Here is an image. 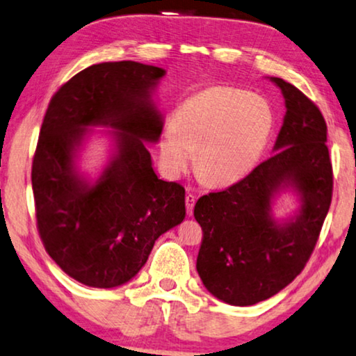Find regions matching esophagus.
<instances>
[{
    "label": "esophagus",
    "instance_id": "34e87169",
    "mask_svg": "<svg viewBox=\"0 0 356 356\" xmlns=\"http://www.w3.org/2000/svg\"><path fill=\"white\" fill-rule=\"evenodd\" d=\"M184 202H186V211H188V215L191 216V215H193V211H194L195 195H193V194H186Z\"/></svg>",
    "mask_w": 356,
    "mask_h": 356
}]
</instances>
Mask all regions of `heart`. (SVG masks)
<instances>
[{
  "instance_id": "1",
  "label": "heart",
  "mask_w": 356,
  "mask_h": 356,
  "mask_svg": "<svg viewBox=\"0 0 356 356\" xmlns=\"http://www.w3.org/2000/svg\"><path fill=\"white\" fill-rule=\"evenodd\" d=\"M273 129L264 98L234 87H211L189 97L161 135V161L178 177L194 161L210 184H232L253 170Z\"/></svg>"
}]
</instances>
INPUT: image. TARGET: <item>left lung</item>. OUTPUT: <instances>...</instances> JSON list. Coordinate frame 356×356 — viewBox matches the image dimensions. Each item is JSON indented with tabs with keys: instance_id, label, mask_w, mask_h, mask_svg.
Returning <instances> with one entry per match:
<instances>
[{
	"instance_id": "left-lung-1",
	"label": "left lung",
	"mask_w": 356,
	"mask_h": 356,
	"mask_svg": "<svg viewBox=\"0 0 356 356\" xmlns=\"http://www.w3.org/2000/svg\"><path fill=\"white\" fill-rule=\"evenodd\" d=\"M286 102L275 154L243 179L202 195L194 216L202 227L197 272L213 296L231 305L269 299L310 259L332 199V163L323 114L298 87L272 78ZM291 182L303 195L300 216L277 227L270 199Z\"/></svg>"
}]
</instances>
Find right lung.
<instances>
[{"mask_svg":"<svg viewBox=\"0 0 356 356\" xmlns=\"http://www.w3.org/2000/svg\"><path fill=\"white\" fill-rule=\"evenodd\" d=\"M165 70L132 60L92 65L52 95L33 156L36 227L49 256L92 288H114L145 266L154 242L184 220V188L152 170L145 141L161 114L151 89ZM111 124L118 156L94 186L72 167L87 124Z\"/></svg>","mask_w":356,"mask_h":356,"instance_id":"right-lung-1","label":"right lung"}]
</instances>
